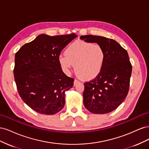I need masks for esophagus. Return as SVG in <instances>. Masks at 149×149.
Returning <instances> with one entry per match:
<instances>
[{
  "instance_id": "34e87169",
  "label": "esophagus",
  "mask_w": 149,
  "mask_h": 149,
  "mask_svg": "<svg viewBox=\"0 0 149 149\" xmlns=\"http://www.w3.org/2000/svg\"><path fill=\"white\" fill-rule=\"evenodd\" d=\"M78 82H79V81H78V79H74V85L75 86V85H76V84H77Z\"/></svg>"
}]
</instances>
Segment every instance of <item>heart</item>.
Segmentation results:
<instances>
[{"instance_id": "heart-1", "label": "heart", "mask_w": 149, "mask_h": 149, "mask_svg": "<svg viewBox=\"0 0 149 149\" xmlns=\"http://www.w3.org/2000/svg\"><path fill=\"white\" fill-rule=\"evenodd\" d=\"M105 57L104 50L100 45L79 40L70 44L66 49L65 55H60L58 61L64 71L68 73L75 66L78 77L89 80L101 73Z\"/></svg>"}]
</instances>
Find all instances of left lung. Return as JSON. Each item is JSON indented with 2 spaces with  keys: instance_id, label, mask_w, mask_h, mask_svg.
<instances>
[{
  "instance_id": "1",
  "label": "left lung",
  "mask_w": 149,
  "mask_h": 149,
  "mask_svg": "<svg viewBox=\"0 0 149 149\" xmlns=\"http://www.w3.org/2000/svg\"><path fill=\"white\" fill-rule=\"evenodd\" d=\"M81 37L84 42L97 43L106 54L101 73L84 83V105L94 114L109 113L123 103L129 92L132 67L127 52L111 38L91 35Z\"/></svg>"
}]
</instances>
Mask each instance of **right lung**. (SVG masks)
I'll list each match as a JSON object with an SVG mask.
<instances>
[{
    "instance_id": "add662e5",
    "label": "right lung",
    "mask_w": 149,
    "mask_h": 149,
    "mask_svg": "<svg viewBox=\"0 0 149 149\" xmlns=\"http://www.w3.org/2000/svg\"><path fill=\"white\" fill-rule=\"evenodd\" d=\"M76 37L42 34L15 53L13 74L18 93L38 113L55 114L65 106V92L73 87L74 78L63 73L58 59Z\"/></svg>"
}]
</instances>
